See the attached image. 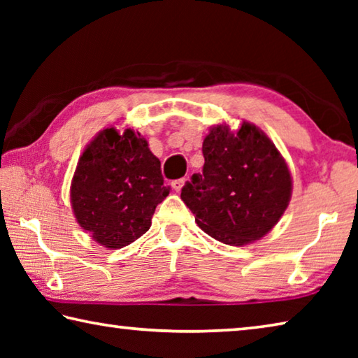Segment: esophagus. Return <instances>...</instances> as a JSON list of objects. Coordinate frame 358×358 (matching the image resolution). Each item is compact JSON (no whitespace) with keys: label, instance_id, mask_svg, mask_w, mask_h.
<instances>
[{"label":"esophagus","instance_id":"34e87169","mask_svg":"<svg viewBox=\"0 0 358 358\" xmlns=\"http://www.w3.org/2000/svg\"><path fill=\"white\" fill-rule=\"evenodd\" d=\"M185 181H186V178H180V180H175V181H172V187H173V191H180L181 187H183V185H185Z\"/></svg>","mask_w":358,"mask_h":358}]
</instances>
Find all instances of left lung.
<instances>
[{
	"label": "left lung",
	"mask_w": 358,
	"mask_h": 358,
	"mask_svg": "<svg viewBox=\"0 0 358 358\" xmlns=\"http://www.w3.org/2000/svg\"><path fill=\"white\" fill-rule=\"evenodd\" d=\"M205 164L181 189V201L210 237L230 246L260 240L286 211L292 177L275 143L243 121L237 132L217 124L203 138Z\"/></svg>",
	"instance_id": "obj_1"
}]
</instances>
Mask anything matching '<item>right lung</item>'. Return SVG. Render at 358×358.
<instances>
[{
  "instance_id": "add662e5",
  "label": "right lung",
  "mask_w": 358,
  "mask_h": 358,
  "mask_svg": "<svg viewBox=\"0 0 358 358\" xmlns=\"http://www.w3.org/2000/svg\"><path fill=\"white\" fill-rule=\"evenodd\" d=\"M171 192L161 161L141 132L102 129L83 150L71 183L77 222L108 250L128 246L147 232L157 203Z\"/></svg>"
}]
</instances>
